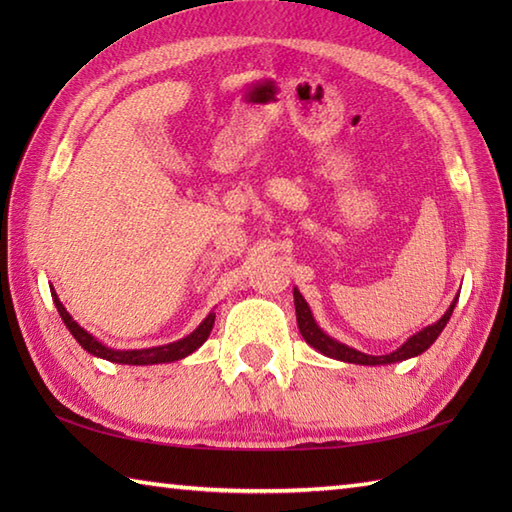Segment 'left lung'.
Listing matches in <instances>:
<instances>
[{"mask_svg": "<svg viewBox=\"0 0 512 512\" xmlns=\"http://www.w3.org/2000/svg\"><path fill=\"white\" fill-rule=\"evenodd\" d=\"M292 295H295V310H297L299 332H301L303 339H306V343H308L310 347H314V350H317V352H321L323 356L336 358V361H343V363H354V365H391V363L407 361V358L420 356L422 352H427L429 347H431L433 343H436L438 336L442 334L444 325L449 323L451 314H453V308H455V303H458V297H455L453 303L449 306V310L444 312L436 323H431V325H427V328H422L420 332L409 336V339H407L405 343H402V345L398 347V350L389 352V354L374 356V354H365V352H361V350H354V347L332 339L330 334H325V332L319 328V323L314 321L312 310H310V306H308V301L303 299L299 288L292 290Z\"/></svg>", "mask_w": 512, "mask_h": 512, "instance_id": "1", "label": "left lung"}]
</instances>
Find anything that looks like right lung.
Returning a JSON list of instances; mask_svg holds the SVG:
<instances>
[{
  "mask_svg": "<svg viewBox=\"0 0 512 512\" xmlns=\"http://www.w3.org/2000/svg\"><path fill=\"white\" fill-rule=\"evenodd\" d=\"M50 292H52L54 306H57L61 319L65 323V328L70 330L76 343H79L83 350L92 356H99V358H105V361L121 363V365H158V363L180 361V358L193 354L206 339H209L213 323H215V312H209L198 328H195L191 334H187L180 341L158 345V347H145V350H114V347H107L105 343L96 339V336H92L88 330H83L81 325L70 317V312L63 308V303L59 301L54 288H50Z\"/></svg>",
  "mask_w": 512,
  "mask_h": 512,
  "instance_id": "add662e5",
  "label": "right lung"
}]
</instances>
